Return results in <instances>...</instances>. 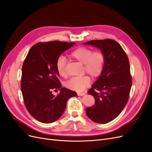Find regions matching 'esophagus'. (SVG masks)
Masks as SVG:
<instances>
[{"label":"esophagus","mask_w":152,"mask_h":152,"mask_svg":"<svg viewBox=\"0 0 152 152\" xmlns=\"http://www.w3.org/2000/svg\"><path fill=\"white\" fill-rule=\"evenodd\" d=\"M77 95L79 96H84L85 95V93H77Z\"/></svg>","instance_id":"34e87169"}]
</instances>
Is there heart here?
<instances>
[{
    "label": "heart",
    "mask_w": 152,
    "mask_h": 152,
    "mask_svg": "<svg viewBox=\"0 0 152 152\" xmlns=\"http://www.w3.org/2000/svg\"><path fill=\"white\" fill-rule=\"evenodd\" d=\"M70 57L84 64V70L94 78L99 77L102 73L105 63L104 53L100 50H93L87 47H80L73 50ZM56 68L59 75L65 77L67 75L66 58L60 56L56 62ZM91 82L89 75L82 77H74L69 80L66 86L72 90L80 92L88 87Z\"/></svg>",
    "instance_id": "obj_1"
}]
</instances>
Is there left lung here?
<instances>
[{
	"label": "left lung",
	"instance_id": "1",
	"mask_svg": "<svg viewBox=\"0 0 152 152\" xmlns=\"http://www.w3.org/2000/svg\"><path fill=\"white\" fill-rule=\"evenodd\" d=\"M84 44L98 48L105 55L103 72L87 91L94 96L95 104L87 108L86 112L96 123H108L122 112L129 98L132 86L129 61L121 45L114 40H94Z\"/></svg>",
	"mask_w": 152,
	"mask_h": 152
}]
</instances>
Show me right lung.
I'll use <instances>...</instances> for the list:
<instances>
[{
    "label": "right lung",
    "mask_w": 152,
    "mask_h": 152,
    "mask_svg": "<svg viewBox=\"0 0 152 152\" xmlns=\"http://www.w3.org/2000/svg\"><path fill=\"white\" fill-rule=\"evenodd\" d=\"M75 42L50 41L31 47L22 66L21 90L25 107L37 121L45 124L56 121L66 107L68 99L77 93L61 87L56 68L58 57ZM61 90L56 96L52 91Z\"/></svg>",
    "instance_id": "right-lung-1"
}]
</instances>
